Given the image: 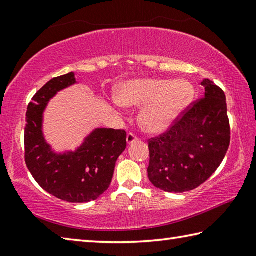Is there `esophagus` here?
Returning a JSON list of instances; mask_svg holds the SVG:
<instances>
[{"instance_id":"34e87169","label":"esophagus","mask_w":256,"mask_h":256,"mask_svg":"<svg viewBox=\"0 0 256 256\" xmlns=\"http://www.w3.org/2000/svg\"><path fill=\"white\" fill-rule=\"evenodd\" d=\"M136 141H138V136H136V134H134V133H128V136H126L128 144H134V142H136Z\"/></svg>"}]
</instances>
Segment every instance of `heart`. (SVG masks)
I'll list each match as a JSON object with an SVG mask.
<instances>
[{
  "label": "heart",
  "mask_w": 256,
  "mask_h": 256,
  "mask_svg": "<svg viewBox=\"0 0 256 256\" xmlns=\"http://www.w3.org/2000/svg\"><path fill=\"white\" fill-rule=\"evenodd\" d=\"M194 89L185 80L138 79L118 86L115 102L122 107H141L138 123L148 133L164 132L170 126L188 104Z\"/></svg>",
  "instance_id": "b5f03b06"
}]
</instances>
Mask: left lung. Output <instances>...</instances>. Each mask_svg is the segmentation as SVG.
Instances as JSON below:
<instances>
[{"label": "left lung", "mask_w": 256, "mask_h": 256, "mask_svg": "<svg viewBox=\"0 0 256 256\" xmlns=\"http://www.w3.org/2000/svg\"><path fill=\"white\" fill-rule=\"evenodd\" d=\"M201 84L203 98L167 132L149 140L148 177L164 192L183 193L198 188L220 166L229 148L224 92L209 79Z\"/></svg>", "instance_id": "8db88e82"}]
</instances>
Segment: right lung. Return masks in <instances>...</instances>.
<instances>
[{
    "mask_svg": "<svg viewBox=\"0 0 256 256\" xmlns=\"http://www.w3.org/2000/svg\"><path fill=\"white\" fill-rule=\"evenodd\" d=\"M76 84L74 72H70L48 81L32 97L26 114L24 159L46 192L66 202L86 203L110 188L116 160L126 148V132L98 128L74 151L52 149L42 131L44 112L56 94Z\"/></svg>",
    "mask_w": 256,
    "mask_h": 256,
    "instance_id": "obj_1",
    "label": "right lung"
}]
</instances>
